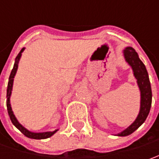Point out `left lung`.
Instances as JSON below:
<instances>
[{
    "label": "left lung",
    "instance_id": "left-lung-1",
    "mask_svg": "<svg viewBox=\"0 0 159 159\" xmlns=\"http://www.w3.org/2000/svg\"><path fill=\"white\" fill-rule=\"evenodd\" d=\"M123 55L125 62L131 66L134 72V76L136 79L138 88L140 89V93H141V102H140V111L137 118L127 128L119 133L117 134L118 136L129 135L143 124L150 113L151 101H152V92H151L148 71L146 70V67L143 63L139 58L137 52L132 47H126L123 50Z\"/></svg>",
    "mask_w": 159,
    "mask_h": 159
}]
</instances>
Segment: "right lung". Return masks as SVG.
Segmentation results:
<instances>
[{"mask_svg": "<svg viewBox=\"0 0 159 159\" xmlns=\"http://www.w3.org/2000/svg\"><path fill=\"white\" fill-rule=\"evenodd\" d=\"M25 50V48H23L21 49V51L18 53V55L16 56V57L15 59V64L13 66V69L11 70V73L9 75V82H8V89H7V109H8V113H9V119L11 120V122L13 123V125H15L16 127L23 134H25L26 137L31 138V139H36V140H40V139H47L52 136L54 134H56L58 131V129L55 130V131L50 132H42V133H34V132L29 131L28 129H26L25 126L18 122V120L16 119V116L13 113L12 108H11V104H10V96H11V92H12V88H13V82H14V78L16 76V70L18 68V63L19 60L21 58L22 53Z\"/></svg>", "mask_w": 159, "mask_h": 159, "instance_id": "right-lung-1", "label": "right lung"}]
</instances>
